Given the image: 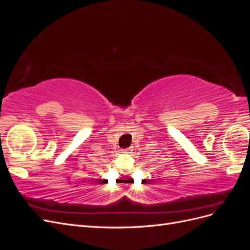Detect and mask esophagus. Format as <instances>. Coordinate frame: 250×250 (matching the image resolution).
<instances>
[{
    "label": "esophagus",
    "mask_w": 250,
    "mask_h": 250,
    "mask_svg": "<svg viewBox=\"0 0 250 250\" xmlns=\"http://www.w3.org/2000/svg\"><path fill=\"white\" fill-rule=\"evenodd\" d=\"M133 151V149L131 148V147H129V148H126V149H124V152L125 153H131Z\"/></svg>",
    "instance_id": "34e87169"
}]
</instances>
